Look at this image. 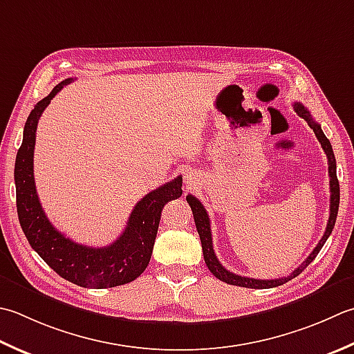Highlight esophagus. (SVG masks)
<instances>
[{
	"instance_id": "1",
	"label": "esophagus",
	"mask_w": 354,
	"mask_h": 354,
	"mask_svg": "<svg viewBox=\"0 0 354 354\" xmlns=\"http://www.w3.org/2000/svg\"><path fill=\"white\" fill-rule=\"evenodd\" d=\"M184 183H185L187 187H193L195 184H198V178L190 169L184 170Z\"/></svg>"
}]
</instances>
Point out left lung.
Instances as JSON below:
<instances>
[{
    "mask_svg": "<svg viewBox=\"0 0 354 354\" xmlns=\"http://www.w3.org/2000/svg\"><path fill=\"white\" fill-rule=\"evenodd\" d=\"M293 107L296 110V113L301 118H304L308 122V126L313 129L315 135L317 138V141L321 142L322 149L325 151V155L328 158V175H330V218L327 223V228H325L324 236L321 238L319 244L315 247V250L308 254V258L302 262V264L297 267L295 272L290 273L286 278H279V279H253V278H245V276H239L234 274L232 272H228L223 267V264L218 261L216 254H214L213 250V241H212V228H210V218L207 214L204 205L201 204V201L196 199L195 196L187 195V203L192 207L193 212V218H195V224H196V230L199 233L201 238V244H203V254H204V261L207 267H209L210 272L216 276L219 281H223L225 283H230V286H239V287H245V288H273L282 286L288 281H292L296 278L297 274H301L304 272V268H307L313 259L317 256V253L321 252V248L324 247L325 241L328 239V236L333 232L335 223H336V216H337V210H339V181L336 176V158L333 153V149H331V144L328 141V138L324 135V131L321 129L319 124H317L313 118H311L308 110L302 106L301 102H295Z\"/></svg>",
    "mask_w": 354,
    "mask_h": 354,
    "instance_id": "left-lung-1",
    "label": "left lung"
}]
</instances>
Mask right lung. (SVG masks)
<instances>
[{"label":"right lung","mask_w":354,"mask_h":354,"mask_svg":"<svg viewBox=\"0 0 354 354\" xmlns=\"http://www.w3.org/2000/svg\"><path fill=\"white\" fill-rule=\"evenodd\" d=\"M67 78L55 86L33 107L24 126L23 144L15 161L17 212L21 228L32 248L61 278L86 288H109L135 281L150 262L164 205L183 195V176L145 195L130 213L126 230L107 247H87L59 233L47 219L37 195L33 178L35 133L44 109Z\"/></svg>","instance_id":"obj_1"}]
</instances>
